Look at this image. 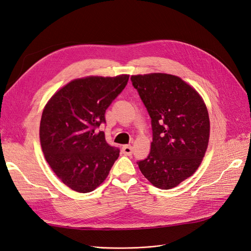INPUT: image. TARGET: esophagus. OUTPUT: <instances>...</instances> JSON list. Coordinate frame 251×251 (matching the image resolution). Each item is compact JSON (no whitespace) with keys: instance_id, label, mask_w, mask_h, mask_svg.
<instances>
[{"instance_id":"34e87169","label":"esophagus","mask_w":251,"mask_h":251,"mask_svg":"<svg viewBox=\"0 0 251 251\" xmlns=\"http://www.w3.org/2000/svg\"><path fill=\"white\" fill-rule=\"evenodd\" d=\"M123 153L126 155H131L133 153V146L132 145H124L123 146Z\"/></svg>"}]
</instances>
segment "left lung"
Masks as SVG:
<instances>
[{"instance_id": "obj_1", "label": "left lung", "mask_w": 251, "mask_h": 251, "mask_svg": "<svg viewBox=\"0 0 251 251\" xmlns=\"http://www.w3.org/2000/svg\"><path fill=\"white\" fill-rule=\"evenodd\" d=\"M131 80L152 128L151 152L138 166L154 187L175 188L194 175L204 157L210 138L208 109L201 94L177 75L152 73Z\"/></svg>"}]
</instances>
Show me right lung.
I'll return each mask as SVG.
<instances>
[{
  "label": "right lung",
  "mask_w": 251,
  "mask_h": 251,
  "mask_svg": "<svg viewBox=\"0 0 251 251\" xmlns=\"http://www.w3.org/2000/svg\"><path fill=\"white\" fill-rule=\"evenodd\" d=\"M128 75L75 79L54 93L42 111L39 138L45 158L64 185L88 193L105 180L119 155L97 132Z\"/></svg>",
  "instance_id": "add662e5"
}]
</instances>
